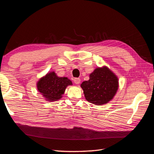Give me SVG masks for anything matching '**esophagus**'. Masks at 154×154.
Returning <instances> with one entry per match:
<instances>
[{
	"mask_svg": "<svg viewBox=\"0 0 154 154\" xmlns=\"http://www.w3.org/2000/svg\"><path fill=\"white\" fill-rule=\"evenodd\" d=\"M74 82L75 83L76 85L80 84V82H81V79H80L79 78H75V79H74Z\"/></svg>",
	"mask_w": 154,
	"mask_h": 154,
	"instance_id": "34e87169",
	"label": "esophagus"
}]
</instances>
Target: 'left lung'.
Returning a JSON list of instances; mask_svg holds the SVG:
<instances>
[{"instance_id":"1","label":"left lung","mask_w":154,"mask_h":154,"mask_svg":"<svg viewBox=\"0 0 154 154\" xmlns=\"http://www.w3.org/2000/svg\"><path fill=\"white\" fill-rule=\"evenodd\" d=\"M81 86L88 101L102 105L109 102L116 95L118 79L107 67L98 68L90 75V79L83 82Z\"/></svg>"}]
</instances>
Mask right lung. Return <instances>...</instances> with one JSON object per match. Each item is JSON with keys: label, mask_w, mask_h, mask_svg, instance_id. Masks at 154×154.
I'll return each mask as SVG.
<instances>
[{"label": "right lung", "mask_w": 154, "mask_h": 154, "mask_svg": "<svg viewBox=\"0 0 154 154\" xmlns=\"http://www.w3.org/2000/svg\"><path fill=\"white\" fill-rule=\"evenodd\" d=\"M72 82L67 77H59L55 72L48 73L37 82V89L44 97L50 101H56L62 97L66 88Z\"/></svg>", "instance_id": "right-lung-1"}]
</instances>
